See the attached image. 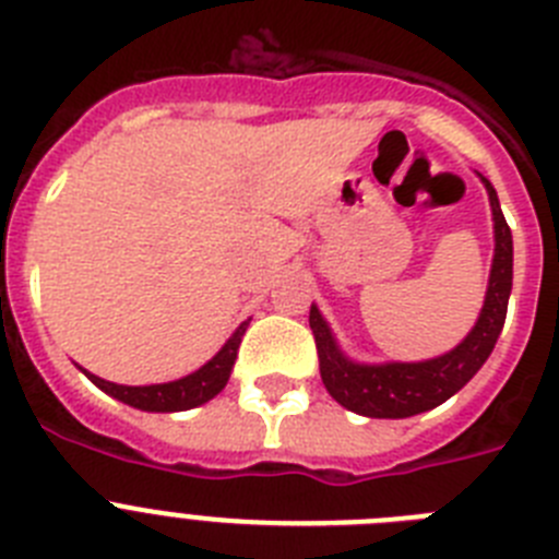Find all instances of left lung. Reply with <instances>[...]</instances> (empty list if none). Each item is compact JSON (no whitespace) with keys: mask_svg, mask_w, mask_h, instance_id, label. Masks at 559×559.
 <instances>
[{"mask_svg":"<svg viewBox=\"0 0 559 559\" xmlns=\"http://www.w3.org/2000/svg\"><path fill=\"white\" fill-rule=\"evenodd\" d=\"M484 190L490 195L492 210V269L487 294H484L481 313L462 344L445 355L428 360H389V364H360L338 347L333 330L322 310L310 305V330H313L316 349H319V369L330 397L360 417L403 419L414 414L431 412L439 403L459 392V389L484 367L490 358L498 335L507 319L512 290V231L503 221L498 192L490 181L478 173Z\"/></svg>","mask_w":559,"mask_h":559,"instance_id":"8db88e82","label":"left lung"}]
</instances>
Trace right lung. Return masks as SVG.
Segmentation results:
<instances>
[{
	"instance_id": "add662e5",
	"label": "right lung",
	"mask_w": 559,
	"mask_h": 559,
	"mask_svg": "<svg viewBox=\"0 0 559 559\" xmlns=\"http://www.w3.org/2000/svg\"><path fill=\"white\" fill-rule=\"evenodd\" d=\"M246 328L249 322H243L235 333L229 335L224 347L206 360L204 367L195 369V372L185 374L179 380H170V383H151V386H122V383H111V380H103L97 374L86 372L81 367V372L86 374L97 389H103L106 394H111L114 400H120L126 406L140 408V412H187V408L204 406L210 403L221 389L229 383L231 367H235L237 347L243 341Z\"/></svg>"
}]
</instances>
